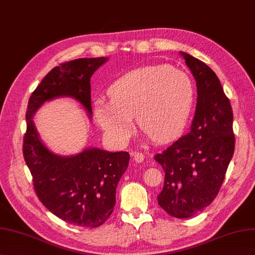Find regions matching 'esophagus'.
Listing matches in <instances>:
<instances>
[{
    "mask_svg": "<svg viewBox=\"0 0 255 255\" xmlns=\"http://www.w3.org/2000/svg\"><path fill=\"white\" fill-rule=\"evenodd\" d=\"M131 157L134 159L135 162H143L145 156L141 151H131Z\"/></svg>",
    "mask_w": 255,
    "mask_h": 255,
    "instance_id": "1",
    "label": "esophagus"
}]
</instances>
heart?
I'll list each match as a JSON object with an SVG mask.
<instances>
[{"instance_id": "obj_1", "label": "heart", "mask_w": 255, "mask_h": 255, "mask_svg": "<svg viewBox=\"0 0 255 255\" xmlns=\"http://www.w3.org/2000/svg\"><path fill=\"white\" fill-rule=\"evenodd\" d=\"M99 97L94 114L107 136L126 143L134 128V116L142 130L159 143L176 139L184 131L194 103V89L186 72L168 66L135 69Z\"/></svg>"}]
</instances>
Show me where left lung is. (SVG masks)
<instances>
[{
    "label": "left lung",
    "instance_id": "1",
    "mask_svg": "<svg viewBox=\"0 0 255 255\" xmlns=\"http://www.w3.org/2000/svg\"><path fill=\"white\" fill-rule=\"evenodd\" d=\"M181 55L198 87L195 115L189 132L154 157L164 171L159 205L179 219L212 204L235 148L233 110L219 79L205 63Z\"/></svg>",
    "mask_w": 255,
    "mask_h": 255
}]
</instances>
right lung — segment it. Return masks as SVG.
<instances>
[{"instance_id": "obj_1", "label": "right lung", "mask_w": 255, "mask_h": 255, "mask_svg": "<svg viewBox=\"0 0 255 255\" xmlns=\"http://www.w3.org/2000/svg\"><path fill=\"white\" fill-rule=\"evenodd\" d=\"M107 60L78 59L54 67L32 93L25 114L23 157L36 194L53 215L83 228L100 227L112 214L129 154L89 148L71 157L54 155L40 141L32 118L45 101L61 96L77 99L91 116V77Z\"/></svg>"}]
</instances>
